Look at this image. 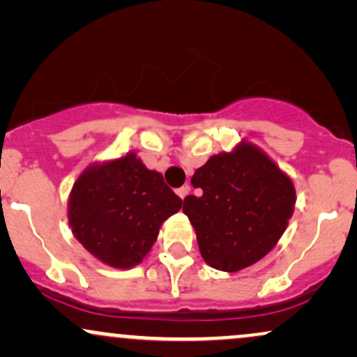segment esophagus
Returning a JSON list of instances; mask_svg holds the SVG:
<instances>
[{"mask_svg": "<svg viewBox=\"0 0 357 357\" xmlns=\"http://www.w3.org/2000/svg\"><path fill=\"white\" fill-rule=\"evenodd\" d=\"M190 191H191V188L188 186V184H184V186H183V188H179V190L176 191V192H178V196H179V198L184 199V198H186L188 195H190Z\"/></svg>", "mask_w": 357, "mask_h": 357, "instance_id": "1", "label": "esophagus"}]
</instances>
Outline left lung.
<instances>
[{
  "mask_svg": "<svg viewBox=\"0 0 357 357\" xmlns=\"http://www.w3.org/2000/svg\"><path fill=\"white\" fill-rule=\"evenodd\" d=\"M202 195L184 198L199 253L221 272L257 264L284 235L296 208L290 176L260 147L241 141L211 155L191 178Z\"/></svg>",
  "mask_w": 357,
  "mask_h": 357,
  "instance_id": "8db88e82",
  "label": "left lung"
}]
</instances>
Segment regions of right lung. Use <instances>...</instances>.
<instances>
[{"label":"right lung","mask_w":357,"mask_h":357,"mask_svg":"<svg viewBox=\"0 0 357 357\" xmlns=\"http://www.w3.org/2000/svg\"><path fill=\"white\" fill-rule=\"evenodd\" d=\"M183 206L162 174L147 169L134 151L93 162L68 195L73 236L102 264L132 268L158 240L161 225Z\"/></svg>","instance_id":"obj_1"}]
</instances>
